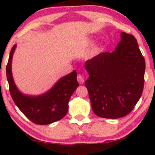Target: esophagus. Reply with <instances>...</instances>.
Here are the masks:
<instances>
[{
    "instance_id": "34e87169",
    "label": "esophagus",
    "mask_w": 155,
    "mask_h": 155,
    "mask_svg": "<svg viewBox=\"0 0 155 155\" xmlns=\"http://www.w3.org/2000/svg\"><path fill=\"white\" fill-rule=\"evenodd\" d=\"M77 81H79V83L80 84H82L84 81V77L81 75H78L77 76Z\"/></svg>"
}]
</instances>
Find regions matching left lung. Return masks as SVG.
Segmentation results:
<instances>
[{
    "mask_svg": "<svg viewBox=\"0 0 155 155\" xmlns=\"http://www.w3.org/2000/svg\"><path fill=\"white\" fill-rule=\"evenodd\" d=\"M112 52H103L87 60L85 81L92 111L97 116L117 119L128 114L143 92L145 60L136 38L120 33Z\"/></svg>",
    "mask_w": 155,
    "mask_h": 155,
    "instance_id": "8db88e82",
    "label": "left lung"
}]
</instances>
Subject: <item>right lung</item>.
Here are the masks:
<instances>
[{
  "mask_svg": "<svg viewBox=\"0 0 155 155\" xmlns=\"http://www.w3.org/2000/svg\"><path fill=\"white\" fill-rule=\"evenodd\" d=\"M16 47V44L12 47L6 65L9 91L16 106L30 120L37 124H51L63 119L68 110L69 99L79 85L76 79V71L74 70L60 78L50 90L41 95L23 94L16 86L12 76V58Z\"/></svg>",
  "mask_w": 155,
  "mask_h": 155,
  "instance_id": "1",
  "label": "right lung"
}]
</instances>
